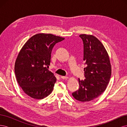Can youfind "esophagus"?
Instances as JSON below:
<instances>
[{
    "label": "esophagus",
    "mask_w": 127,
    "mask_h": 127,
    "mask_svg": "<svg viewBox=\"0 0 127 127\" xmlns=\"http://www.w3.org/2000/svg\"><path fill=\"white\" fill-rule=\"evenodd\" d=\"M60 77H61V78H62L63 79H66L68 78L67 76H61Z\"/></svg>",
    "instance_id": "34e87169"
}]
</instances>
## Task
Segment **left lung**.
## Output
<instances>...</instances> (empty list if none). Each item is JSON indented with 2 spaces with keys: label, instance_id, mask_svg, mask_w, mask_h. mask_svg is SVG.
I'll use <instances>...</instances> for the list:
<instances>
[{
  "label": "left lung",
  "instance_id": "obj_1",
  "mask_svg": "<svg viewBox=\"0 0 127 127\" xmlns=\"http://www.w3.org/2000/svg\"><path fill=\"white\" fill-rule=\"evenodd\" d=\"M83 42L85 79L78 78L79 89L73 92L75 99L80 102H88L99 96L106 89L111 75V67L108 54L96 37L80 34Z\"/></svg>",
  "mask_w": 127,
  "mask_h": 127
}]
</instances>
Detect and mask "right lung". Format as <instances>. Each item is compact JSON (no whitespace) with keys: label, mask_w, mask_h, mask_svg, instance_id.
<instances>
[{"label":"right lung","mask_w":127,"mask_h":127,"mask_svg":"<svg viewBox=\"0 0 127 127\" xmlns=\"http://www.w3.org/2000/svg\"><path fill=\"white\" fill-rule=\"evenodd\" d=\"M64 39L51 34H37L27 41L15 64L17 83L29 96L42 99L50 94L56 82L48 70L51 53L55 45Z\"/></svg>","instance_id":"right-lung-1"}]
</instances>
